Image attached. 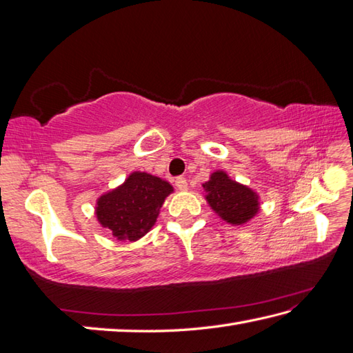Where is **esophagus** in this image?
Listing matches in <instances>:
<instances>
[{"instance_id":"34e87169","label":"esophagus","mask_w":353,"mask_h":353,"mask_svg":"<svg viewBox=\"0 0 353 353\" xmlns=\"http://www.w3.org/2000/svg\"><path fill=\"white\" fill-rule=\"evenodd\" d=\"M176 186H177V188L181 190V191H186V190H188V182H186L185 177L181 176V177L176 179Z\"/></svg>"}]
</instances>
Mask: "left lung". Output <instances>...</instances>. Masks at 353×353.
Returning a JSON list of instances; mask_svg holds the SVG:
<instances>
[{
	"instance_id": "left-lung-1",
	"label": "left lung",
	"mask_w": 353,
	"mask_h": 353,
	"mask_svg": "<svg viewBox=\"0 0 353 353\" xmlns=\"http://www.w3.org/2000/svg\"><path fill=\"white\" fill-rule=\"evenodd\" d=\"M206 200L224 221L244 224L258 212V196L250 188L230 181L226 172L215 171L203 185Z\"/></svg>"
}]
</instances>
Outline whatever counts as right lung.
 Listing matches in <instances>:
<instances>
[{
	"instance_id": "add662e5",
	"label": "right lung",
	"mask_w": 353,
	"mask_h": 353,
	"mask_svg": "<svg viewBox=\"0 0 353 353\" xmlns=\"http://www.w3.org/2000/svg\"><path fill=\"white\" fill-rule=\"evenodd\" d=\"M172 186L162 179L134 171L117 190L97 201V219L118 239L137 241L156 223Z\"/></svg>"
}]
</instances>
